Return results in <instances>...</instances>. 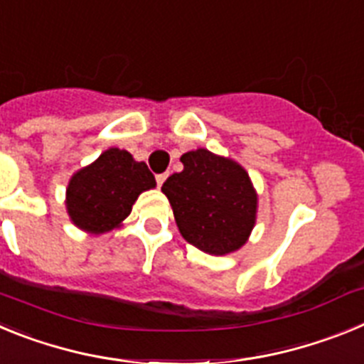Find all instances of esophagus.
<instances>
[{
  "mask_svg": "<svg viewBox=\"0 0 364 364\" xmlns=\"http://www.w3.org/2000/svg\"><path fill=\"white\" fill-rule=\"evenodd\" d=\"M166 178H167L166 173H162V175H156V184H159V188H162V184L166 182Z\"/></svg>",
  "mask_w": 364,
  "mask_h": 364,
  "instance_id": "esophagus-1",
  "label": "esophagus"
}]
</instances>
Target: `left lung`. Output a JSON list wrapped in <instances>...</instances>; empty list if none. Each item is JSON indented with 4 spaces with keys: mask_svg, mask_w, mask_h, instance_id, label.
<instances>
[{
    "mask_svg": "<svg viewBox=\"0 0 364 364\" xmlns=\"http://www.w3.org/2000/svg\"><path fill=\"white\" fill-rule=\"evenodd\" d=\"M182 173L164 182L180 235L210 255L239 252L257 222V195L247 171L233 159L198 147L180 156Z\"/></svg>",
    "mask_w": 364,
    "mask_h": 364,
    "instance_id": "1",
    "label": "left lung"
}]
</instances>
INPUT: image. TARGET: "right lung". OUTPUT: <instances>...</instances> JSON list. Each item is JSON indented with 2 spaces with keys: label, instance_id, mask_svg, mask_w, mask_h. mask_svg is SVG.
I'll return each instance as SVG.
<instances>
[{
  "label": "right lung",
  "instance_id": "right-lung-1",
  "mask_svg": "<svg viewBox=\"0 0 364 364\" xmlns=\"http://www.w3.org/2000/svg\"><path fill=\"white\" fill-rule=\"evenodd\" d=\"M153 188L156 180L146 162H136L129 151L109 147L70 176L65 191L67 215L85 233H109L129 217L140 193Z\"/></svg>",
  "mask_w": 364,
  "mask_h": 364
}]
</instances>
